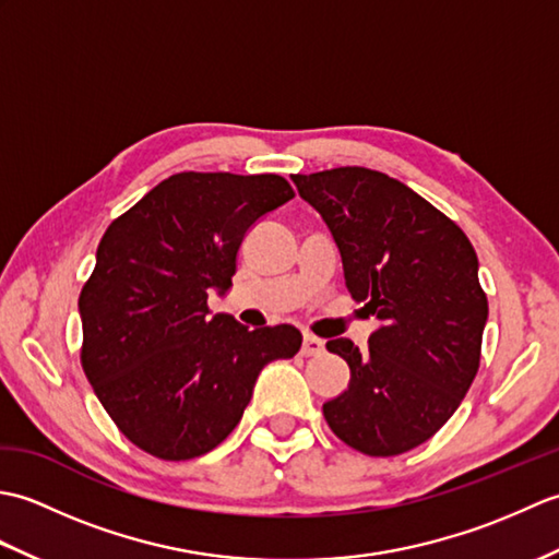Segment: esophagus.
Returning a JSON list of instances; mask_svg holds the SVG:
<instances>
[{"label":"esophagus","mask_w":559,"mask_h":559,"mask_svg":"<svg viewBox=\"0 0 559 559\" xmlns=\"http://www.w3.org/2000/svg\"><path fill=\"white\" fill-rule=\"evenodd\" d=\"M300 353L305 355V358H310V355H319V353H324V341H322V338H317V336L305 334Z\"/></svg>","instance_id":"esophagus-1"}]
</instances>
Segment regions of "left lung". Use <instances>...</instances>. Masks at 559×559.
<instances>
[{"instance_id":"left-lung-1","label":"left lung","mask_w":559,"mask_h":559,"mask_svg":"<svg viewBox=\"0 0 559 559\" xmlns=\"http://www.w3.org/2000/svg\"><path fill=\"white\" fill-rule=\"evenodd\" d=\"M338 245L346 286L379 326L367 350L326 343L350 384L324 403L331 430L367 456L427 442L466 396L480 367L488 295L459 225L411 187L370 168L293 175Z\"/></svg>"}]
</instances>
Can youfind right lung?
<instances>
[{
    "label": "right lung",
    "mask_w": 559,
    "mask_h": 559,
    "mask_svg": "<svg viewBox=\"0 0 559 559\" xmlns=\"http://www.w3.org/2000/svg\"><path fill=\"white\" fill-rule=\"evenodd\" d=\"M295 197L281 175L177 173L117 216L83 283L81 367L120 432L146 454L216 449L252 399L261 367L302 346L290 324L249 331L211 314L245 233Z\"/></svg>",
    "instance_id": "1"
}]
</instances>
